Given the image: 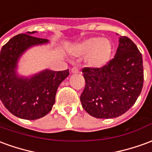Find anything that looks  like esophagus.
I'll return each instance as SVG.
<instances>
[{
	"instance_id": "1",
	"label": "esophagus",
	"mask_w": 152,
	"mask_h": 152,
	"mask_svg": "<svg viewBox=\"0 0 152 152\" xmlns=\"http://www.w3.org/2000/svg\"><path fill=\"white\" fill-rule=\"evenodd\" d=\"M71 72L73 74H77V73H78V69L76 67H73L71 69Z\"/></svg>"
}]
</instances>
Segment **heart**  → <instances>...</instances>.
Wrapping results in <instances>:
<instances>
[{"label":"heart","mask_w":152,"mask_h":152,"mask_svg":"<svg viewBox=\"0 0 152 152\" xmlns=\"http://www.w3.org/2000/svg\"><path fill=\"white\" fill-rule=\"evenodd\" d=\"M72 52L76 56L85 57L86 63L89 67L101 69L110 61L113 46L107 38L92 37L77 44Z\"/></svg>","instance_id":"1"}]
</instances>
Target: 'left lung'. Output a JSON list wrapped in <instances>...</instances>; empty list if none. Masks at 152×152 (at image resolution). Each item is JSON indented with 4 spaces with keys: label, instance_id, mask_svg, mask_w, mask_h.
I'll return each instance as SVG.
<instances>
[{
    "label": "left lung",
    "instance_id": "8db88e82",
    "mask_svg": "<svg viewBox=\"0 0 152 152\" xmlns=\"http://www.w3.org/2000/svg\"><path fill=\"white\" fill-rule=\"evenodd\" d=\"M116 54L101 69L83 68V108L98 119L122 115L136 102L143 87L142 56L133 41L120 37Z\"/></svg>",
    "mask_w": 152,
    "mask_h": 152
}]
</instances>
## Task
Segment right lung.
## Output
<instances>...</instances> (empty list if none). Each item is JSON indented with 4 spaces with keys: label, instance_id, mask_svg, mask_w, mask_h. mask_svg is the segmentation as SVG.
<instances>
[{
    "label": "right lung",
    "instance_id": "1",
    "mask_svg": "<svg viewBox=\"0 0 152 152\" xmlns=\"http://www.w3.org/2000/svg\"><path fill=\"white\" fill-rule=\"evenodd\" d=\"M34 33L16 35L1 50V101L14 115L29 120L50 112L59 85L69 74V69H45L30 78L17 74V64L23 53L33 46L49 42L32 36Z\"/></svg>",
    "mask_w": 152,
    "mask_h": 152
}]
</instances>
